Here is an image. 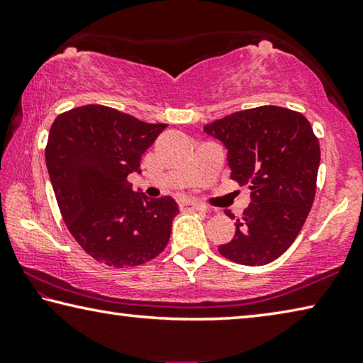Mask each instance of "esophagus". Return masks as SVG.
I'll return each mask as SVG.
<instances>
[{
  "label": "esophagus",
  "mask_w": 363,
  "mask_h": 363,
  "mask_svg": "<svg viewBox=\"0 0 363 363\" xmlns=\"http://www.w3.org/2000/svg\"><path fill=\"white\" fill-rule=\"evenodd\" d=\"M181 208H187V210H199V212H205V208L203 205H200V203H197V202H181Z\"/></svg>",
  "instance_id": "1"
}]
</instances>
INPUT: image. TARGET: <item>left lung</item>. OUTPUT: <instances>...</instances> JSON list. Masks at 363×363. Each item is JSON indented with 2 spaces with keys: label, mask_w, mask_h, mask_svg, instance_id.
Wrapping results in <instances>:
<instances>
[{
  "label": "left lung",
  "mask_w": 363,
  "mask_h": 363,
  "mask_svg": "<svg viewBox=\"0 0 363 363\" xmlns=\"http://www.w3.org/2000/svg\"><path fill=\"white\" fill-rule=\"evenodd\" d=\"M203 132L228 150L231 179L251 189L235 238L218 251L242 266H266L289 250L310 213L321 158L318 138L305 116L279 106L235 112ZM226 215L235 218L230 210Z\"/></svg>",
  "instance_id": "obj_1"
}]
</instances>
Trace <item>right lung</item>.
Here are the masks:
<instances>
[{
  "instance_id": "add662e5",
  "label": "right lung",
  "mask_w": 363,
  "mask_h": 363,
  "mask_svg": "<svg viewBox=\"0 0 363 363\" xmlns=\"http://www.w3.org/2000/svg\"><path fill=\"white\" fill-rule=\"evenodd\" d=\"M166 123H147L112 107L89 104L52 123L45 163L69 233L97 262L123 269L160 256L179 213L176 200L135 192L130 172Z\"/></svg>"
}]
</instances>
